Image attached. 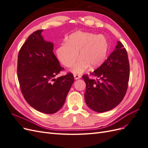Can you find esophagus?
Returning <instances> with one entry per match:
<instances>
[{
    "label": "esophagus",
    "mask_w": 148,
    "mask_h": 148,
    "mask_svg": "<svg viewBox=\"0 0 148 148\" xmlns=\"http://www.w3.org/2000/svg\"><path fill=\"white\" fill-rule=\"evenodd\" d=\"M81 77H82L81 75H77V74H74V78H75V79H79Z\"/></svg>",
    "instance_id": "obj_1"
}]
</instances>
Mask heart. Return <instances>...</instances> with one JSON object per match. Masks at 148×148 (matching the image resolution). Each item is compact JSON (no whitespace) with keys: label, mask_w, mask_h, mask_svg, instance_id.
<instances>
[{"label":"heart","mask_w":148,"mask_h":148,"mask_svg":"<svg viewBox=\"0 0 148 148\" xmlns=\"http://www.w3.org/2000/svg\"><path fill=\"white\" fill-rule=\"evenodd\" d=\"M109 44L104 35L77 31L71 34L66 42L57 49L56 53L61 63L70 67L79 57L78 61L70 69L73 73L81 74L89 66L97 68L106 60Z\"/></svg>","instance_id":"obj_1"}]
</instances>
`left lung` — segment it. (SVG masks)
I'll return each instance as SVG.
<instances>
[{
    "mask_svg": "<svg viewBox=\"0 0 148 148\" xmlns=\"http://www.w3.org/2000/svg\"><path fill=\"white\" fill-rule=\"evenodd\" d=\"M92 75L82 78L86 83L84 99L87 106L97 112L114 109L122 101L127 92L130 77V64L126 49L118 41L115 50Z\"/></svg>",
    "mask_w": 148,
    "mask_h": 148,
    "instance_id": "obj_1",
    "label": "left lung"
}]
</instances>
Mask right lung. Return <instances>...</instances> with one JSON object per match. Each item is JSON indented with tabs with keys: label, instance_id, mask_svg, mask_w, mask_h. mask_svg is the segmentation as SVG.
<instances>
[{
	"label": "right lung",
	"instance_id": "right-lung-1",
	"mask_svg": "<svg viewBox=\"0 0 148 148\" xmlns=\"http://www.w3.org/2000/svg\"><path fill=\"white\" fill-rule=\"evenodd\" d=\"M42 31L29 35L21 47L18 56V79L26 102L39 112L52 114L64 104L74 77L69 73L54 78L64 68L53 52V44L42 36Z\"/></svg>",
	"mask_w": 148,
	"mask_h": 148
}]
</instances>
